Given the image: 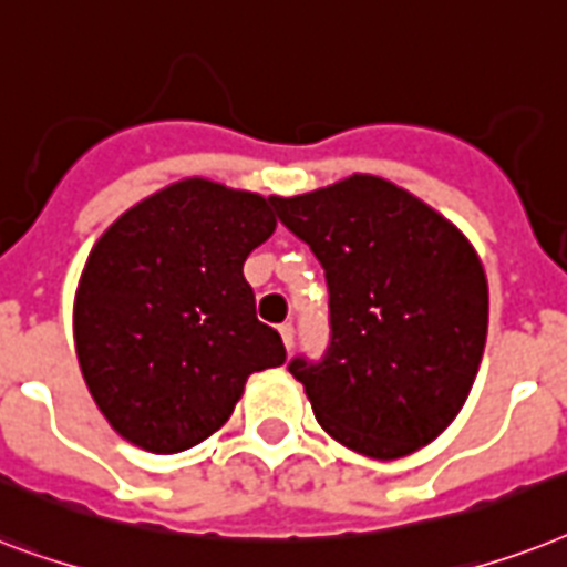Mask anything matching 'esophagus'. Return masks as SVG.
<instances>
[{
  "label": "esophagus",
  "instance_id": "esophagus-1",
  "mask_svg": "<svg viewBox=\"0 0 567 567\" xmlns=\"http://www.w3.org/2000/svg\"><path fill=\"white\" fill-rule=\"evenodd\" d=\"M278 330H280V337H284V346L292 351V346H296V328H292V321H284Z\"/></svg>",
  "mask_w": 567,
  "mask_h": 567
}]
</instances>
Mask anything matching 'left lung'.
I'll return each instance as SVG.
<instances>
[{"mask_svg":"<svg viewBox=\"0 0 567 567\" xmlns=\"http://www.w3.org/2000/svg\"><path fill=\"white\" fill-rule=\"evenodd\" d=\"M271 207L328 280V348L289 360L321 427L378 460L433 442L463 410L486 348L488 287L468 239L374 175Z\"/></svg>","mask_w":567,"mask_h":567,"instance_id":"8db88e82","label":"left lung"}]
</instances>
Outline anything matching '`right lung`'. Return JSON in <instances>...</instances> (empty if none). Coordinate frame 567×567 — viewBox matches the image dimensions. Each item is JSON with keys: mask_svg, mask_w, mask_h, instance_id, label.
I'll return each instance as SVG.
<instances>
[{"mask_svg": "<svg viewBox=\"0 0 567 567\" xmlns=\"http://www.w3.org/2000/svg\"><path fill=\"white\" fill-rule=\"evenodd\" d=\"M275 230L271 198L189 178L131 207L90 251L75 354L104 419L178 454L225 424L248 374L287 360L243 262Z\"/></svg>", "mask_w": 567, "mask_h": 567, "instance_id": "obj_1", "label": "right lung"}]
</instances>
